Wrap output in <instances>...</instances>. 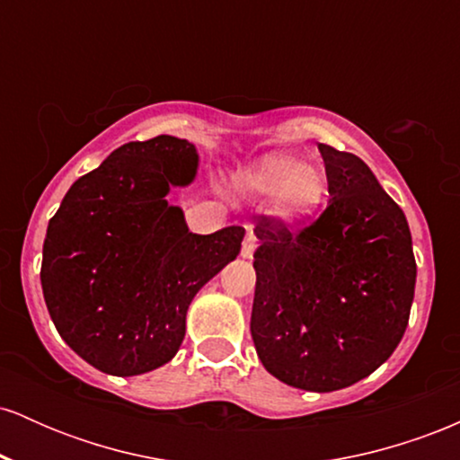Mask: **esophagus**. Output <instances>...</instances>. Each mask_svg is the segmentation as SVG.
<instances>
[{"mask_svg": "<svg viewBox=\"0 0 460 460\" xmlns=\"http://www.w3.org/2000/svg\"><path fill=\"white\" fill-rule=\"evenodd\" d=\"M255 248H257V237L252 234H248L244 237V244H242V257H244V260H252V252H255Z\"/></svg>", "mask_w": 460, "mask_h": 460, "instance_id": "esophagus-1", "label": "esophagus"}]
</instances>
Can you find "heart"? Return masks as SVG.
Masks as SVG:
<instances>
[{
	"instance_id": "obj_1",
	"label": "heart",
	"mask_w": 460,
	"mask_h": 460,
	"mask_svg": "<svg viewBox=\"0 0 460 460\" xmlns=\"http://www.w3.org/2000/svg\"><path fill=\"white\" fill-rule=\"evenodd\" d=\"M242 183L252 197H272V214L283 223L314 216L326 197V175L318 164L298 162L288 153L261 157Z\"/></svg>"
}]
</instances>
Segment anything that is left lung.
Masks as SVG:
<instances>
[{
  "label": "left lung",
  "instance_id": "1",
  "mask_svg": "<svg viewBox=\"0 0 460 460\" xmlns=\"http://www.w3.org/2000/svg\"><path fill=\"white\" fill-rule=\"evenodd\" d=\"M331 200L305 229L260 216L251 335L263 367L305 392H337L402 340L417 266L409 223L367 164L318 145Z\"/></svg>",
  "mask_w": 460,
  "mask_h": 460
}]
</instances>
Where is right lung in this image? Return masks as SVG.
<instances>
[{
  "label": "right lung",
  "mask_w": 460,
  "mask_h": 460,
  "mask_svg": "<svg viewBox=\"0 0 460 460\" xmlns=\"http://www.w3.org/2000/svg\"><path fill=\"white\" fill-rule=\"evenodd\" d=\"M192 142H128L79 177L47 226L40 283L58 332L84 361L136 376L177 355L192 298L234 261L244 226L188 229L171 188L197 177Z\"/></svg>",
  "instance_id": "right-lung-1"
}]
</instances>
